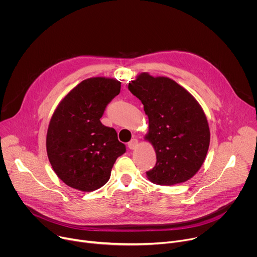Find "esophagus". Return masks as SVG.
I'll use <instances>...</instances> for the list:
<instances>
[{"label":"esophagus","mask_w":257,"mask_h":257,"mask_svg":"<svg viewBox=\"0 0 257 257\" xmlns=\"http://www.w3.org/2000/svg\"><path fill=\"white\" fill-rule=\"evenodd\" d=\"M138 140L137 139H133V140H131L130 142H128V144H127V146H128V148L130 149H132V150H134V149H136L137 147H138Z\"/></svg>","instance_id":"1"}]
</instances>
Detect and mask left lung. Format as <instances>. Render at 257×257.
Returning <instances> with one entry per match:
<instances>
[{"instance_id": "8db88e82", "label": "left lung", "mask_w": 257, "mask_h": 257, "mask_svg": "<svg viewBox=\"0 0 257 257\" xmlns=\"http://www.w3.org/2000/svg\"><path fill=\"white\" fill-rule=\"evenodd\" d=\"M130 91L144 105L148 116L145 140L156 153L147 178L159 185L189 180L205 162L210 128L201 105L183 86L169 77L141 73L128 83Z\"/></svg>"}]
</instances>
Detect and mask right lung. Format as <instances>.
<instances>
[{
  "label": "right lung",
  "instance_id": "right-lung-1",
  "mask_svg": "<svg viewBox=\"0 0 257 257\" xmlns=\"http://www.w3.org/2000/svg\"><path fill=\"white\" fill-rule=\"evenodd\" d=\"M120 84L114 78L85 79L52 114L46 137L48 160L58 178L72 188L87 192L101 188L117 157L125 152L116 131L100 120L120 92Z\"/></svg>",
  "mask_w": 257,
  "mask_h": 257
}]
</instances>
